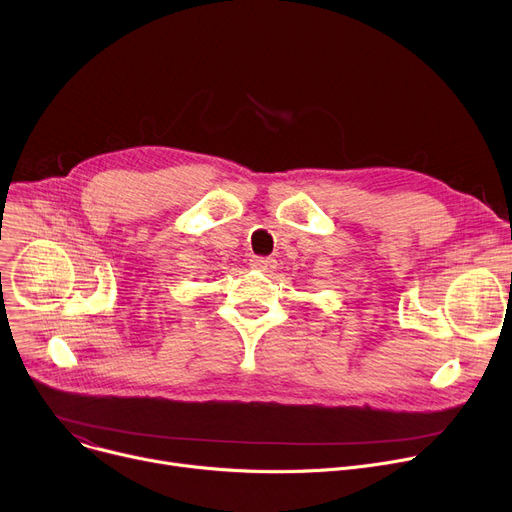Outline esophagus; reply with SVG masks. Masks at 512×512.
Masks as SVG:
<instances>
[{
  "label": "esophagus",
  "mask_w": 512,
  "mask_h": 512,
  "mask_svg": "<svg viewBox=\"0 0 512 512\" xmlns=\"http://www.w3.org/2000/svg\"><path fill=\"white\" fill-rule=\"evenodd\" d=\"M276 265H278L276 259H271V257H253L251 259V267L257 271H274Z\"/></svg>",
  "instance_id": "obj_1"
}]
</instances>
